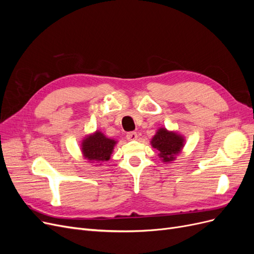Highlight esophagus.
Returning a JSON list of instances; mask_svg holds the SVG:
<instances>
[{"label":"esophagus","mask_w":254,"mask_h":254,"mask_svg":"<svg viewBox=\"0 0 254 254\" xmlns=\"http://www.w3.org/2000/svg\"><path fill=\"white\" fill-rule=\"evenodd\" d=\"M126 137H127L128 141H133V140H136L137 134H136V132L131 131V132H128V133L126 134Z\"/></svg>","instance_id":"1"}]
</instances>
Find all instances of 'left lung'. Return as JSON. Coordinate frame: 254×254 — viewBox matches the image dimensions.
<instances>
[{
	"label": "left lung",
	"mask_w": 254,
	"mask_h": 254,
	"mask_svg": "<svg viewBox=\"0 0 254 254\" xmlns=\"http://www.w3.org/2000/svg\"><path fill=\"white\" fill-rule=\"evenodd\" d=\"M150 143L152 147L158 150L159 157L163 162H172L182 150L184 137L177 132L168 131L166 128H160Z\"/></svg>",
	"instance_id": "left-lung-1"
}]
</instances>
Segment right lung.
Instances as JSON below:
<instances>
[{
	"instance_id": "obj_1",
	"label": "right lung",
	"mask_w": 254,
	"mask_h": 254,
	"mask_svg": "<svg viewBox=\"0 0 254 254\" xmlns=\"http://www.w3.org/2000/svg\"><path fill=\"white\" fill-rule=\"evenodd\" d=\"M117 141L107 137L101 131H95L84 137L81 143V152L84 157L91 162H105L111 157Z\"/></svg>"
}]
</instances>
